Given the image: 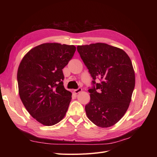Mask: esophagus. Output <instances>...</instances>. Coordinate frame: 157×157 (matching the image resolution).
<instances>
[{
	"mask_svg": "<svg viewBox=\"0 0 157 157\" xmlns=\"http://www.w3.org/2000/svg\"><path fill=\"white\" fill-rule=\"evenodd\" d=\"M81 91H82V88H78L74 90V93L77 94H78L79 92H80Z\"/></svg>",
	"mask_w": 157,
	"mask_h": 157,
	"instance_id": "1",
	"label": "esophagus"
}]
</instances>
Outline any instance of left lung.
Instances as JSON below:
<instances>
[{"label": "left lung", "instance_id": "1", "mask_svg": "<svg viewBox=\"0 0 157 157\" xmlns=\"http://www.w3.org/2000/svg\"><path fill=\"white\" fill-rule=\"evenodd\" d=\"M77 51L93 78L86 115L94 124L108 128L124 115L135 87V73L126 52L105 43L78 46ZM98 78L101 82L97 83Z\"/></svg>", "mask_w": 157, "mask_h": 157}]
</instances>
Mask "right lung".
Returning a JSON list of instances; mask_svg holds the SVG:
<instances>
[{"label": "right lung", "instance_id": "right-lung-1", "mask_svg": "<svg viewBox=\"0 0 157 157\" xmlns=\"http://www.w3.org/2000/svg\"><path fill=\"white\" fill-rule=\"evenodd\" d=\"M73 45L44 43L32 48L19 65V94L30 115L42 124L52 126L63 119L72 94L65 90L62 69L72 59Z\"/></svg>", "mask_w": 157, "mask_h": 157}]
</instances>
